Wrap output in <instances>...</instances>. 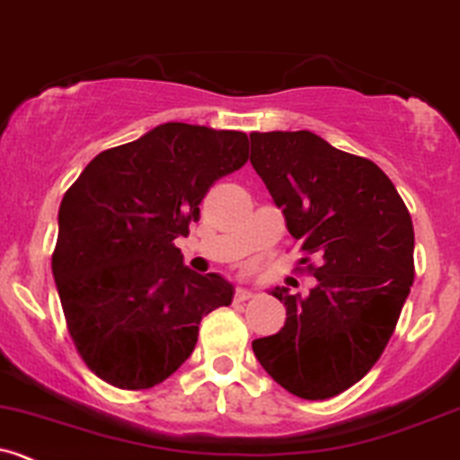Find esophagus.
Segmentation results:
<instances>
[{"instance_id": "esophagus-1", "label": "esophagus", "mask_w": 460, "mask_h": 460, "mask_svg": "<svg viewBox=\"0 0 460 460\" xmlns=\"http://www.w3.org/2000/svg\"><path fill=\"white\" fill-rule=\"evenodd\" d=\"M251 297H253V293H251L249 288H235V293H234L235 302H246V299H251Z\"/></svg>"}]
</instances>
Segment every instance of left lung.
<instances>
[{
	"mask_svg": "<svg viewBox=\"0 0 460 460\" xmlns=\"http://www.w3.org/2000/svg\"><path fill=\"white\" fill-rule=\"evenodd\" d=\"M251 165L302 244V270L317 278L306 297L275 288L287 322L253 352L291 394L331 399L364 379L393 337L414 282L412 217L375 163L306 129L251 134Z\"/></svg>",
	"mask_w": 460,
	"mask_h": 460,
	"instance_id": "8db88e82",
	"label": "left lung"
}]
</instances>
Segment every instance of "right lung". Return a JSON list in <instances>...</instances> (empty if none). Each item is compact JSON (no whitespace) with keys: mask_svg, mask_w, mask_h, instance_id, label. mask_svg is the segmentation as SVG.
Instances as JSON below:
<instances>
[{"mask_svg":"<svg viewBox=\"0 0 460 460\" xmlns=\"http://www.w3.org/2000/svg\"><path fill=\"white\" fill-rule=\"evenodd\" d=\"M246 161L243 132L165 123L101 152L66 191L52 275L76 352L105 384L165 381L196 348L202 317L231 304L234 287L187 269L173 240Z\"/></svg>","mask_w":460,"mask_h":460,"instance_id":"obj_1","label":"right lung"}]
</instances>
